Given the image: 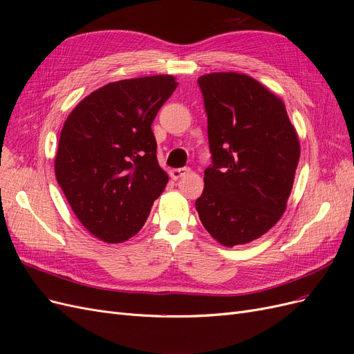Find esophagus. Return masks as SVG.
I'll list each match as a JSON object with an SVG mask.
<instances>
[{
    "instance_id": "obj_1",
    "label": "esophagus",
    "mask_w": 354,
    "mask_h": 354,
    "mask_svg": "<svg viewBox=\"0 0 354 354\" xmlns=\"http://www.w3.org/2000/svg\"><path fill=\"white\" fill-rule=\"evenodd\" d=\"M189 173H190V168L183 167V168H174V169H171V171H169V176L173 177L174 180H178L180 177H183V176H186V174H189Z\"/></svg>"
}]
</instances>
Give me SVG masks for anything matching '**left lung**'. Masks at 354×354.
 <instances>
[{"label":"left lung","instance_id":"1","mask_svg":"<svg viewBox=\"0 0 354 354\" xmlns=\"http://www.w3.org/2000/svg\"><path fill=\"white\" fill-rule=\"evenodd\" d=\"M198 84L212 165L195 205L211 236L232 248L259 239L282 217L299 142L283 102L248 75L216 72Z\"/></svg>","mask_w":354,"mask_h":354}]
</instances>
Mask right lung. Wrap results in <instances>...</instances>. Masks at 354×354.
<instances>
[{
  "label": "right lung",
  "instance_id": "1",
  "mask_svg": "<svg viewBox=\"0 0 354 354\" xmlns=\"http://www.w3.org/2000/svg\"><path fill=\"white\" fill-rule=\"evenodd\" d=\"M177 85L171 75L109 82L63 124L57 183L82 226L103 242L134 236L168 183L152 122Z\"/></svg>",
  "mask_w": 354,
  "mask_h": 354
}]
</instances>
